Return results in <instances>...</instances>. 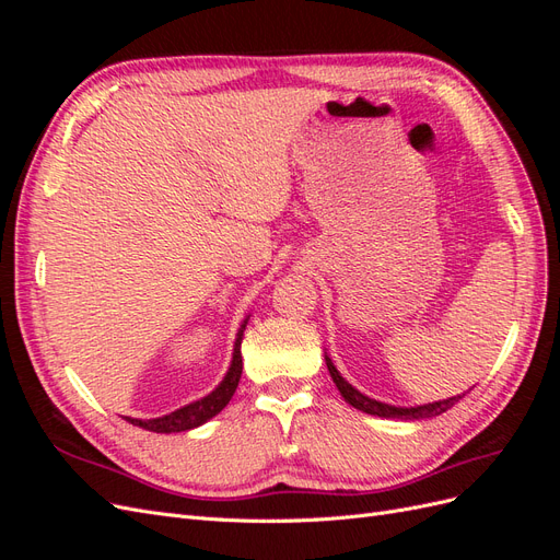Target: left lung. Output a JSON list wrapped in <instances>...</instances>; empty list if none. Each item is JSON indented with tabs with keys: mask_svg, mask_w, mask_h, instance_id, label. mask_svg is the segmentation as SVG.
I'll list each match as a JSON object with an SVG mask.
<instances>
[{
	"mask_svg": "<svg viewBox=\"0 0 560 560\" xmlns=\"http://www.w3.org/2000/svg\"><path fill=\"white\" fill-rule=\"evenodd\" d=\"M327 369L329 374L338 387V393L343 395V399L354 406V409H360L364 413H371V416H381V418H401V420H420V418H432V416H439L448 411L453 404H457L463 399V395L457 397H448L444 401H434V404H425V406H411V409H399V406H389V404H383V401H376V399H369L364 397L362 393H358L341 374H338L336 366L331 364V360L327 358Z\"/></svg>",
	"mask_w": 560,
	"mask_h": 560,
	"instance_id": "left-lung-1",
	"label": "left lung"
}]
</instances>
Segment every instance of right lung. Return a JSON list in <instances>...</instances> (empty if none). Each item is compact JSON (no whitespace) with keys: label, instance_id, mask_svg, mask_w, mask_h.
Returning a JSON list of instances; mask_svg holds the SVG:
<instances>
[{"label":"right lung","instance_id":"add662e5","mask_svg":"<svg viewBox=\"0 0 560 560\" xmlns=\"http://www.w3.org/2000/svg\"><path fill=\"white\" fill-rule=\"evenodd\" d=\"M245 329V325H243ZM243 329L238 331V338H235V348H233V362L229 374L224 381L217 385V389L208 397H202L189 406H182V409L173 411L171 416H161V418H151V420H138V418H126L132 425H138L149 432H159V434H171V432H186L194 430L202 422H208L212 416H217L224 406L231 401L235 387H238L241 374H243V354H241V343H243Z\"/></svg>","mask_w":560,"mask_h":560}]
</instances>
